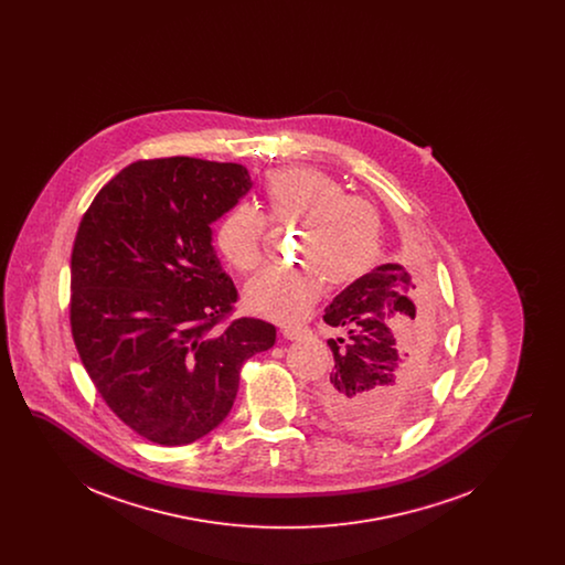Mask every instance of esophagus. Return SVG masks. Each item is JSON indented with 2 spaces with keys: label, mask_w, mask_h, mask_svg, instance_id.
<instances>
[{
  "label": "esophagus",
  "mask_w": 565,
  "mask_h": 565,
  "mask_svg": "<svg viewBox=\"0 0 565 565\" xmlns=\"http://www.w3.org/2000/svg\"><path fill=\"white\" fill-rule=\"evenodd\" d=\"M281 334H284V339H288V341H296V339L302 334V328H290V326H286V328H281Z\"/></svg>",
  "instance_id": "obj_1"
}]
</instances>
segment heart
Listing matches in <instances>:
<instances>
[{
    "instance_id": "1",
    "label": "heart",
    "mask_w": 565,
    "mask_h": 565,
    "mask_svg": "<svg viewBox=\"0 0 565 565\" xmlns=\"http://www.w3.org/2000/svg\"><path fill=\"white\" fill-rule=\"evenodd\" d=\"M265 215L249 205H233L220 217L215 245L242 273L265 260L267 220L279 228H300L292 270H267L245 288V305L279 323L300 322L322 298L326 281L350 286L373 269L379 256L381 220L362 196L318 169L288 167L267 175Z\"/></svg>"
}]
</instances>
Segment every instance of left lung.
Masks as SVG:
<instances>
[{
	"label": "left lung",
	"mask_w": 565,
	"mask_h": 565,
	"mask_svg": "<svg viewBox=\"0 0 565 565\" xmlns=\"http://www.w3.org/2000/svg\"><path fill=\"white\" fill-rule=\"evenodd\" d=\"M426 284L419 270L411 275L403 265H381L323 309V322L339 337L328 341L334 369L318 398L328 419L343 430L383 438L415 419L424 385L411 360L430 316ZM412 296H418L419 308Z\"/></svg>",
	"instance_id": "obj_1"
}]
</instances>
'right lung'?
<instances>
[{
	"mask_svg": "<svg viewBox=\"0 0 565 565\" xmlns=\"http://www.w3.org/2000/svg\"><path fill=\"white\" fill-rule=\"evenodd\" d=\"M237 162H131L97 192L72 249L70 323L111 413L150 443L189 445L217 428L243 362L275 345V326L239 318L210 224L247 190Z\"/></svg>",
	"mask_w": 565,
	"mask_h": 565,
	"instance_id": "obj_1",
	"label": "right lung"
}]
</instances>
